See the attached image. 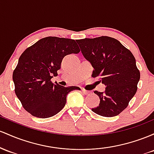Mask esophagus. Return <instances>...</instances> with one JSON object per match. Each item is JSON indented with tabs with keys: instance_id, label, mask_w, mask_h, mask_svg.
<instances>
[{
	"instance_id": "34e87169",
	"label": "esophagus",
	"mask_w": 154,
	"mask_h": 154,
	"mask_svg": "<svg viewBox=\"0 0 154 154\" xmlns=\"http://www.w3.org/2000/svg\"><path fill=\"white\" fill-rule=\"evenodd\" d=\"M82 91L83 92V94H90V91H86V90H85V89H82Z\"/></svg>"
}]
</instances>
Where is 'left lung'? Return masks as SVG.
<instances>
[{
	"mask_svg": "<svg viewBox=\"0 0 154 154\" xmlns=\"http://www.w3.org/2000/svg\"><path fill=\"white\" fill-rule=\"evenodd\" d=\"M76 42L84 58L94 68L91 76H99L100 82L105 86L103 92L94 91L100 101L91 110L105 117L119 115L137 91L140 74L135 58L118 40L108 36L77 40Z\"/></svg>",
	"mask_w": 154,
	"mask_h": 154,
	"instance_id": "8db88e82",
	"label": "left lung"
}]
</instances>
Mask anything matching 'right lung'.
<instances>
[{
    "mask_svg": "<svg viewBox=\"0 0 154 154\" xmlns=\"http://www.w3.org/2000/svg\"><path fill=\"white\" fill-rule=\"evenodd\" d=\"M80 51L75 40L46 37L25 49L13 72L15 93L22 106L38 118L46 119L59 113L65 105L66 97L78 86L53 84L64 57Z\"/></svg>",
    "mask_w": 154,
    "mask_h": 154,
    "instance_id": "obj_1",
    "label": "right lung"
}]
</instances>
